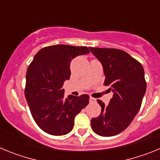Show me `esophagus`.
Returning a JSON list of instances; mask_svg holds the SVG:
<instances>
[{"instance_id": "esophagus-1", "label": "esophagus", "mask_w": 160, "mask_h": 160, "mask_svg": "<svg viewBox=\"0 0 160 160\" xmlns=\"http://www.w3.org/2000/svg\"><path fill=\"white\" fill-rule=\"evenodd\" d=\"M90 102H95L96 100H95V98H94L90 97Z\"/></svg>"}]
</instances>
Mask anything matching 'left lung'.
Here are the masks:
<instances>
[{
  "mask_svg": "<svg viewBox=\"0 0 160 160\" xmlns=\"http://www.w3.org/2000/svg\"><path fill=\"white\" fill-rule=\"evenodd\" d=\"M90 49L102 65L104 85L114 93L107 107L101 100H97L102 111L99 116L91 119V128L100 136H114L128 128L140 109L147 88L143 67L121 49Z\"/></svg>",
  "mask_w": 160,
  "mask_h": 160,
  "instance_id": "obj_1",
  "label": "left lung"
}]
</instances>
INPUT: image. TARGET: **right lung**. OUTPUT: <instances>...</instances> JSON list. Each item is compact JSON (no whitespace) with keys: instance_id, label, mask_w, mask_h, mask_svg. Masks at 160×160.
I'll return each instance as SVG.
<instances>
[{"instance_id":"1","label":"right lung","mask_w":160,"mask_h":160,"mask_svg":"<svg viewBox=\"0 0 160 160\" xmlns=\"http://www.w3.org/2000/svg\"><path fill=\"white\" fill-rule=\"evenodd\" d=\"M90 53L87 46L54 45L37 53L26 72L25 96L35 122L52 135L72 131L74 118L89 103L88 94L64 98L62 86L70 77V62Z\"/></svg>"}]
</instances>
